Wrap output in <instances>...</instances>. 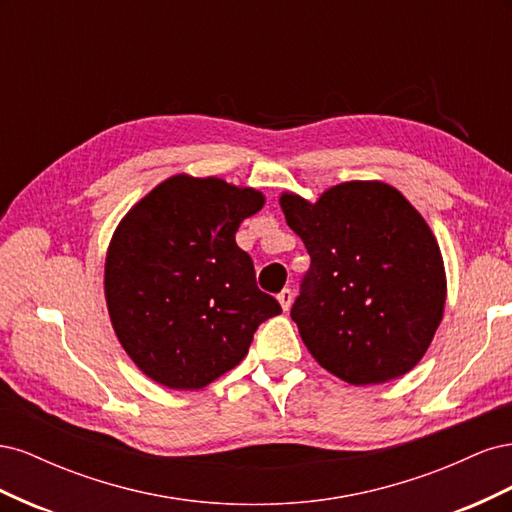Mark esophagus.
Returning a JSON list of instances; mask_svg holds the SVG:
<instances>
[{
    "label": "esophagus",
    "mask_w": 512,
    "mask_h": 512,
    "mask_svg": "<svg viewBox=\"0 0 512 512\" xmlns=\"http://www.w3.org/2000/svg\"><path fill=\"white\" fill-rule=\"evenodd\" d=\"M277 301H280L282 309H284V312H286V309L292 305V290L284 288L280 294H277Z\"/></svg>",
    "instance_id": "1"
}]
</instances>
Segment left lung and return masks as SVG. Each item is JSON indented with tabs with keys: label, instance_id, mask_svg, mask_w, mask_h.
Returning <instances> with one entry per match:
<instances>
[{
	"label": "left lung",
	"instance_id": "obj_1",
	"mask_svg": "<svg viewBox=\"0 0 512 512\" xmlns=\"http://www.w3.org/2000/svg\"><path fill=\"white\" fill-rule=\"evenodd\" d=\"M288 226L312 258L292 320L314 359L354 386L382 384L423 359L446 303L431 228L382 181H346L316 203L284 192Z\"/></svg>",
	"mask_w": 512,
	"mask_h": 512
}]
</instances>
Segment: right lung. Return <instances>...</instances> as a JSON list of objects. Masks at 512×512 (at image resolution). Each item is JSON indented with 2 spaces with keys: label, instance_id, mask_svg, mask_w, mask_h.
Segmentation results:
<instances>
[{
  "label": "right lung",
  "instance_id": "right-lung-1",
  "mask_svg": "<svg viewBox=\"0 0 512 512\" xmlns=\"http://www.w3.org/2000/svg\"><path fill=\"white\" fill-rule=\"evenodd\" d=\"M262 205L254 188L175 175L119 222L104 265L108 316L153 382L203 389L243 361L260 322L282 314L235 241Z\"/></svg>",
  "mask_w": 512,
  "mask_h": 512
}]
</instances>
